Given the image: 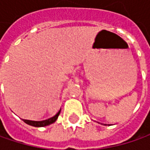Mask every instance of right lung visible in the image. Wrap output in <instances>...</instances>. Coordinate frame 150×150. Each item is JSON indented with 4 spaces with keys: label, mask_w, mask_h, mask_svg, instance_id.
I'll return each instance as SVG.
<instances>
[{
    "label": "right lung",
    "mask_w": 150,
    "mask_h": 150,
    "mask_svg": "<svg viewBox=\"0 0 150 150\" xmlns=\"http://www.w3.org/2000/svg\"><path fill=\"white\" fill-rule=\"evenodd\" d=\"M60 112L61 109L52 118H50L48 119H46V120H42V121H32V120H26V119H22V120L26 124H29L31 126H34V127H44V126H47V125L53 124L55 121L57 119V118H58V116L60 114Z\"/></svg>",
    "instance_id": "obj_1"
}]
</instances>
